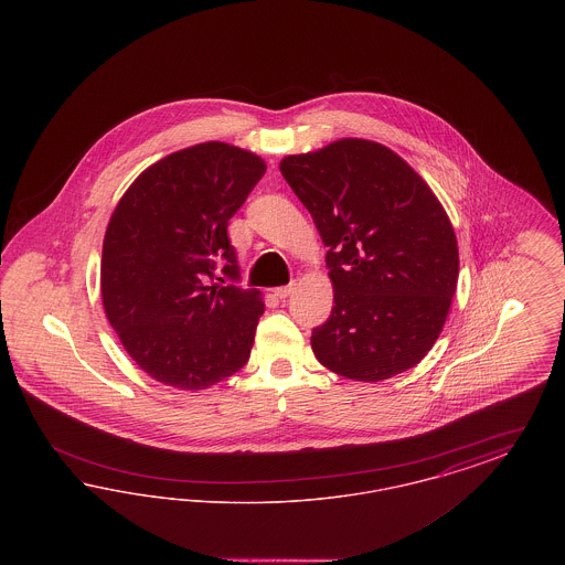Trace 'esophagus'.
Segmentation results:
<instances>
[{
    "label": "esophagus",
    "mask_w": 565,
    "mask_h": 565,
    "mask_svg": "<svg viewBox=\"0 0 565 565\" xmlns=\"http://www.w3.org/2000/svg\"><path fill=\"white\" fill-rule=\"evenodd\" d=\"M295 281H290L288 286H281V288H277V290H275V296H277V298H288V296L295 292Z\"/></svg>",
    "instance_id": "obj_1"
}]
</instances>
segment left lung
<instances>
[{
	"mask_svg": "<svg viewBox=\"0 0 565 565\" xmlns=\"http://www.w3.org/2000/svg\"><path fill=\"white\" fill-rule=\"evenodd\" d=\"M279 169L328 247L334 307L311 332L316 358L355 381L413 369L445 326L459 273L456 233L430 186L369 139H339Z\"/></svg>",
	"mask_w": 565,
	"mask_h": 565,
	"instance_id": "1",
	"label": "left lung"
}]
</instances>
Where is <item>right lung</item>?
Segmentation results:
<instances>
[{
	"instance_id": "add662e5",
	"label": "right lung",
	"mask_w": 565,
	"mask_h": 565,
	"mask_svg": "<svg viewBox=\"0 0 565 565\" xmlns=\"http://www.w3.org/2000/svg\"><path fill=\"white\" fill-rule=\"evenodd\" d=\"M265 171L247 150L199 143L148 167L109 217L104 309L137 366L164 385L205 390L249 360L265 305L237 284L226 228ZM217 266L232 284L207 287Z\"/></svg>"
}]
</instances>
